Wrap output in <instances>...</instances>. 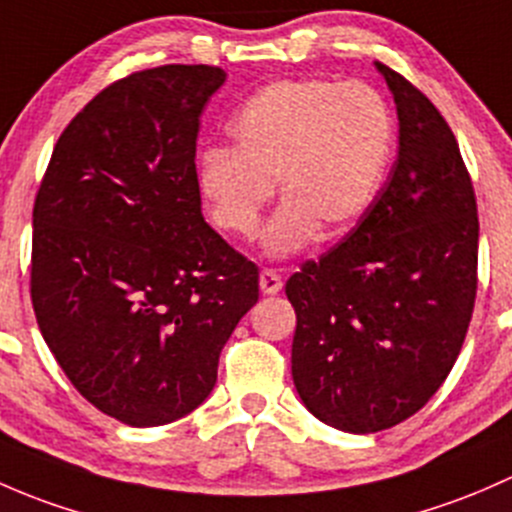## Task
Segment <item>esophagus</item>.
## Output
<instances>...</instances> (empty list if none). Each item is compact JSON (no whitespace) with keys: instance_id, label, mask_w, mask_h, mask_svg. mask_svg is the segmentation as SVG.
<instances>
[{"instance_id":"obj_1","label":"esophagus","mask_w":512,"mask_h":512,"mask_svg":"<svg viewBox=\"0 0 512 512\" xmlns=\"http://www.w3.org/2000/svg\"><path fill=\"white\" fill-rule=\"evenodd\" d=\"M258 283H261V291L266 293V295H276L283 288L281 276H278V273L273 271V268H263L261 278H258Z\"/></svg>"}]
</instances>
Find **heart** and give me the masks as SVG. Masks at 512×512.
Returning <instances> with one entry per match:
<instances>
[{"label": "heart", "instance_id": "b5f03b06", "mask_svg": "<svg viewBox=\"0 0 512 512\" xmlns=\"http://www.w3.org/2000/svg\"><path fill=\"white\" fill-rule=\"evenodd\" d=\"M229 147L199 157V192L214 226L251 239L273 197L266 249L295 254L315 234L333 239L357 224L382 189L397 120L379 88L362 81L293 78L261 88L231 118Z\"/></svg>", "mask_w": 512, "mask_h": 512}]
</instances>
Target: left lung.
Segmentation results:
<instances>
[{
	"instance_id": "8db88e82",
	"label": "left lung",
	"mask_w": 512,
	"mask_h": 512,
	"mask_svg": "<svg viewBox=\"0 0 512 512\" xmlns=\"http://www.w3.org/2000/svg\"><path fill=\"white\" fill-rule=\"evenodd\" d=\"M377 68L397 103V162L350 234L286 283L295 389L350 434L392 429L439 392L478 291L476 192L456 135L414 83Z\"/></svg>"
}]
</instances>
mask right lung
Returning a JSON list of instances; mask_svg holds the SVG:
<instances>
[{
    "instance_id": "1",
    "label": "right lung",
    "mask_w": 512,
    "mask_h": 512,
    "mask_svg": "<svg viewBox=\"0 0 512 512\" xmlns=\"http://www.w3.org/2000/svg\"><path fill=\"white\" fill-rule=\"evenodd\" d=\"M219 66L118 78L63 128L34 199L31 305L73 387L128 426H162L217 384L258 268L202 217L199 118Z\"/></svg>"
}]
</instances>
